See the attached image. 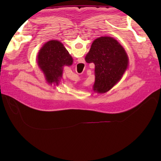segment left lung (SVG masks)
Instances as JSON below:
<instances>
[{
	"label": "left lung",
	"instance_id": "8db88e82",
	"mask_svg": "<svg viewBox=\"0 0 161 161\" xmlns=\"http://www.w3.org/2000/svg\"><path fill=\"white\" fill-rule=\"evenodd\" d=\"M85 60L95 64L93 91L104 93L120 80L128 66L125 50L112 37H99L93 42Z\"/></svg>",
	"mask_w": 161,
	"mask_h": 161
}]
</instances>
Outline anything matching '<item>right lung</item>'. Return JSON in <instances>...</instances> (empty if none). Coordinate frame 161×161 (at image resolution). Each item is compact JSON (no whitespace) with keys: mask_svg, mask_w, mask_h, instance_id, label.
I'll use <instances>...</instances> for the list:
<instances>
[{"mask_svg":"<svg viewBox=\"0 0 161 161\" xmlns=\"http://www.w3.org/2000/svg\"><path fill=\"white\" fill-rule=\"evenodd\" d=\"M38 64L43 72L47 82L58 84L62 76L63 66H70L73 58L59 41L47 42L40 50Z\"/></svg>","mask_w":161,"mask_h":161,"instance_id":"1","label":"right lung"}]
</instances>
